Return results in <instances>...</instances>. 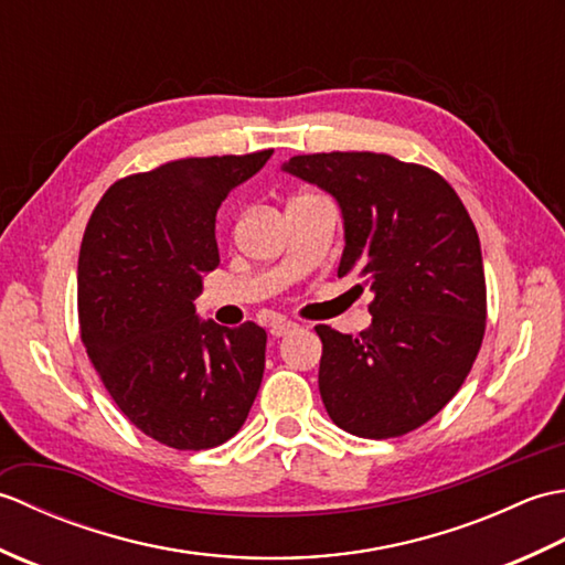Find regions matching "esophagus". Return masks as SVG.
Masks as SVG:
<instances>
[{"label": "esophagus", "mask_w": 565, "mask_h": 565, "mask_svg": "<svg viewBox=\"0 0 565 565\" xmlns=\"http://www.w3.org/2000/svg\"><path fill=\"white\" fill-rule=\"evenodd\" d=\"M296 330H298L296 322H291V320H279V322H274L269 332L274 334V338H284V334L296 332Z\"/></svg>", "instance_id": "1"}]
</instances>
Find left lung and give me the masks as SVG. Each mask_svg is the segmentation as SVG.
<instances>
[{"mask_svg":"<svg viewBox=\"0 0 565 565\" xmlns=\"http://www.w3.org/2000/svg\"><path fill=\"white\" fill-rule=\"evenodd\" d=\"M284 170L338 199V276H364L374 291L356 338L316 326L326 411L350 435L403 437L454 398L481 350L488 301L471 215L441 174L386 152L296 154Z\"/></svg>","mask_w":565,"mask_h":565,"instance_id":"8db88e82","label":"left lung"}]
</instances>
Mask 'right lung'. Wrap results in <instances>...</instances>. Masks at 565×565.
Masks as SVG:
<instances>
[{
  "label": "right lung",
  "instance_id": "obj_1",
  "mask_svg": "<svg viewBox=\"0 0 565 565\" xmlns=\"http://www.w3.org/2000/svg\"><path fill=\"white\" fill-rule=\"evenodd\" d=\"M274 150L172 160L118 179L92 211L77 264L82 344L142 435L211 449L243 427L267 332L201 322V274L218 267L215 213Z\"/></svg>",
  "mask_w": 565,
  "mask_h": 565
}]
</instances>
